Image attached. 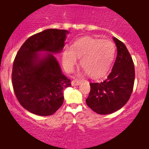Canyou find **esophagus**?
Returning <instances> with one entry per match:
<instances>
[{
    "label": "esophagus",
    "instance_id": "esophagus-1",
    "mask_svg": "<svg viewBox=\"0 0 149 149\" xmlns=\"http://www.w3.org/2000/svg\"><path fill=\"white\" fill-rule=\"evenodd\" d=\"M81 80H79L78 78H75V79H74L72 81H71V84L73 85V86H77V85H79L81 84Z\"/></svg>",
    "mask_w": 149,
    "mask_h": 149
}]
</instances>
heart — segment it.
Returning a JSON list of instances; mask_svg holds the SVG:
<instances>
[{"mask_svg": "<svg viewBox=\"0 0 149 149\" xmlns=\"http://www.w3.org/2000/svg\"><path fill=\"white\" fill-rule=\"evenodd\" d=\"M115 47L111 41L93 37L77 39L71 47L63 53V64L68 71H71L80 58V65L92 78H103L108 73L115 58Z\"/></svg>", "mask_w": 149, "mask_h": 149, "instance_id": "b5f03b06", "label": "heart"}]
</instances>
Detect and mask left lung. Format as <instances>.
Masks as SVG:
<instances>
[{"mask_svg":"<svg viewBox=\"0 0 149 149\" xmlns=\"http://www.w3.org/2000/svg\"><path fill=\"white\" fill-rule=\"evenodd\" d=\"M117 58L109 75L100 83H90L87 105L97 114L108 115L119 110L128 102L135 82V66L123 42L113 38Z\"/></svg>","mask_w":149,"mask_h":149,"instance_id":"left-lung-1","label":"left lung"}]
</instances>
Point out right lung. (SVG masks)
Masks as SVG:
<instances>
[{
  "label": "right lung",
  "mask_w": 149,
  "mask_h": 149,
  "mask_svg": "<svg viewBox=\"0 0 149 149\" xmlns=\"http://www.w3.org/2000/svg\"><path fill=\"white\" fill-rule=\"evenodd\" d=\"M68 34L66 30L47 29L34 34L14 58L11 75L14 94L22 107L34 115H53L62 105L64 89L71 85L52 54L63 49ZM39 51L50 53L41 56Z\"/></svg>",
  "instance_id": "obj_1"
}]
</instances>
